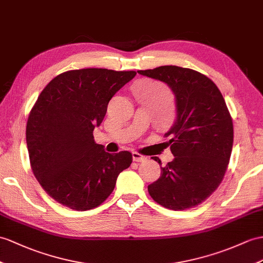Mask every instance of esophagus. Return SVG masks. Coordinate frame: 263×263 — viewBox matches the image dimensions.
Returning <instances> with one entry per match:
<instances>
[{
	"label": "esophagus",
	"mask_w": 263,
	"mask_h": 263,
	"mask_svg": "<svg viewBox=\"0 0 263 263\" xmlns=\"http://www.w3.org/2000/svg\"><path fill=\"white\" fill-rule=\"evenodd\" d=\"M147 157L142 155V154H139L137 152H133V161L134 162H144L146 161Z\"/></svg>",
	"instance_id": "obj_1"
}]
</instances>
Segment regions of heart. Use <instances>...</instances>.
Masks as SVG:
<instances>
[{"instance_id": "1", "label": "heart", "mask_w": 263, "mask_h": 263, "mask_svg": "<svg viewBox=\"0 0 263 263\" xmlns=\"http://www.w3.org/2000/svg\"><path fill=\"white\" fill-rule=\"evenodd\" d=\"M153 87H155V88H159L161 87V83H153ZM172 120V119H171Z\"/></svg>"}]
</instances>
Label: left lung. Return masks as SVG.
Masks as SVG:
<instances>
[{
	"label": "left lung",
	"mask_w": 263,
	"mask_h": 263,
	"mask_svg": "<svg viewBox=\"0 0 263 263\" xmlns=\"http://www.w3.org/2000/svg\"><path fill=\"white\" fill-rule=\"evenodd\" d=\"M138 73L165 82L176 105V120L165 134L174 159L148 185L149 195L166 209L194 208L219 187L227 172L233 145L231 115L215 83L195 70L162 66Z\"/></svg>",
	"instance_id": "8db88e82"
}]
</instances>
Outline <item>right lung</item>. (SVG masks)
Segmentation results:
<instances>
[{
  "label": "right lung",
  "instance_id": "right-lung-1",
  "mask_svg": "<svg viewBox=\"0 0 263 263\" xmlns=\"http://www.w3.org/2000/svg\"><path fill=\"white\" fill-rule=\"evenodd\" d=\"M135 76L100 68L70 70L51 80L37 97L25 133L30 164L58 203L76 211L99 206L130 166L129 152H105L92 133L114 95Z\"/></svg>",
  "mask_w": 263,
  "mask_h": 263
}]
</instances>
